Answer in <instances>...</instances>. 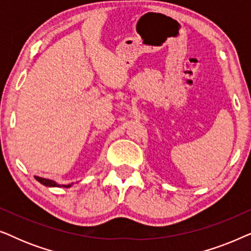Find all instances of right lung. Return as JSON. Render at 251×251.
<instances>
[{
    "mask_svg": "<svg viewBox=\"0 0 251 251\" xmlns=\"http://www.w3.org/2000/svg\"><path fill=\"white\" fill-rule=\"evenodd\" d=\"M35 179L37 181H40V183L44 185V186H48V187H66V188H68V187H71L72 185H73V183L68 184V185H64V184L60 185V184L56 183L54 180L47 179V178H42V177H39V176H35Z\"/></svg>",
    "mask_w": 251,
    "mask_h": 251,
    "instance_id": "right-lung-1",
    "label": "right lung"
}]
</instances>
